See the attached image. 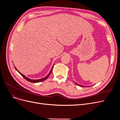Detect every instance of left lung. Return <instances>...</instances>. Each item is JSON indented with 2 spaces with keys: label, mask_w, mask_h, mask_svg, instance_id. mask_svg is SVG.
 Returning <instances> with one entry per match:
<instances>
[{
  "label": "left lung",
  "mask_w": 120,
  "mask_h": 120,
  "mask_svg": "<svg viewBox=\"0 0 120 120\" xmlns=\"http://www.w3.org/2000/svg\"><path fill=\"white\" fill-rule=\"evenodd\" d=\"M75 83L76 85H78V86H82V87H83V86H82V85H79V84H78V83H77V82H75Z\"/></svg>",
  "instance_id": "left-lung-1"
}]
</instances>
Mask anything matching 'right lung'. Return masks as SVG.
<instances>
[{"label": "right lung", "mask_w": 120, "mask_h": 120, "mask_svg": "<svg viewBox=\"0 0 120 120\" xmlns=\"http://www.w3.org/2000/svg\"><path fill=\"white\" fill-rule=\"evenodd\" d=\"M52 68H53V67H52V68L51 69V71H50V72L49 73V74L46 76V77H45V78H42V79H29V78H27L26 77H25V76L24 75H22V74L21 73H20V72L18 71L17 69H16V68L15 67V70L19 72V73L22 76V77H23V78H24L25 79H26V80H27V81H28V82H34V83H36V82H42V81H44L45 80V79H48L49 77V76L50 75V74H51V72H52Z\"/></svg>", "instance_id": "obj_1"}]
</instances>
